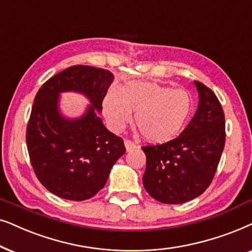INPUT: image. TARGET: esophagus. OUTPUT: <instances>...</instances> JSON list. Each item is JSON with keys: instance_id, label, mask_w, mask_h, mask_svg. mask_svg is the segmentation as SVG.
Here are the masks:
<instances>
[{"instance_id": "1", "label": "esophagus", "mask_w": 252, "mask_h": 252, "mask_svg": "<svg viewBox=\"0 0 252 252\" xmlns=\"http://www.w3.org/2000/svg\"><path fill=\"white\" fill-rule=\"evenodd\" d=\"M124 146H126V152H129V151H131L136 147L135 144H133L132 142H130V140H126V142H124Z\"/></svg>"}]
</instances>
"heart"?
Masks as SVG:
<instances>
[{
  "mask_svg": "<svg viewBox=\"0 0 252 252\" xmlns=\"http://www.w3.org/2000/svg\"><path fill=\"white\" fill-rule=\"evenodd\" d=\"M192 110L189 92L153 82H130L120 91L110 90L102 100L103 116L112 131H123L136 113L137 126L152 144H165L179 137Z\"/></svg>",
  "mask_w": 252,
  "mask_h": 252,
  "instance_id": "obj_1",
  "label": "heart"
}]
</instances>
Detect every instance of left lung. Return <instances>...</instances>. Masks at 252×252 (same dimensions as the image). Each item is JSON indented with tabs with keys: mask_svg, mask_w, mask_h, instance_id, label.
<instances>
[{
	"mask_svg": "<svg viewBox=\"0 0 252 252\" xmlns=\"http://www.w3.org/2000/svg\"><path fill=\"white\" fill-rule=\"evenodd\" d=\"M198 107L187 128L168 143L144 146L143 184L151 197L165 204L196 198L212 182L224 147V114L217 95L194 80Z\"/></svg>",
	"mask_w": 252,
	"mask_h": 252,
	"instance_id": "8db88e82",
	"label": "left lung"
}]
</instances>
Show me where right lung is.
<instances>
[{"label":"right lung","mask_w":252,"mask_h":252,"mask_svg":"<svg viewBox=\"0 0 252 252\" xmlns=\"http://www.w3.org/2000/svg\"><path fill=\"white\" fill-rule=\"evenodd\" d=\"M114 76L108 70L73 65L47 80L36 93L26 130L35 175L50 192L69 200L91 198L105 187L114 163L126 153L123 140L103 126L99 113ZM82 94L90 105L68 118L61 93Z\"/></svg>","instance_id":"add662e5"}]
</instances>
